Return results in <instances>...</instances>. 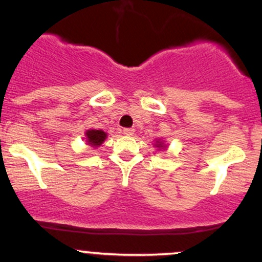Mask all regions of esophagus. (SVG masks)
<instances>
[{"instance_id": "34e87169", "label": "esophagus", "mask_w": 262, "mask_h": 262, "mask_svg": "<svg viewBox=\"0 0 262 262\" xmlns=\"http://www.w3.org/2000/svg\"><path fill=\"white\" fill-rule=\"evenodd\" d=\"M123 134H124V136H128V137L133 136L134 129L133 128H124L123 129Z\"/></svg>"}]
</instances>
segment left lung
Here are the masks:
<instances>
[{
  "instance_id": "1",
  "label": "left lung",
  "mask_w": 262,
  "mask_h": 262,
  "mask_svg": "<svg viewBox=\"0 0 262 262\" xmlns=\"http://www.w3.org/2000/svg\"><path fill=\"white\" fill-rule=\"evenodd\" d=\"M158 143H159V146H163V145H162V143H160V142H158Z\"/></svg>"
}]
</instances>
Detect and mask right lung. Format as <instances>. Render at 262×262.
<instances>
[{
    "label": "right lung",
    "mask_w": 262,
    "mask_h": 262,
    "mask_svg": "<svg viewBox=\"0 0 262 262\" xmlns=\"http://www.w3.org/2000/svg\"><path fill=\"white\" fill-rule=\"evenodd\" d=\"M85 134H87L88 143L92 146L100 145L103 142H104L105 138H107V134H105L104 132L97 130V129H91V130H88Z\"/></svg>",
    "instance_id": "1"
}]
</instances>
